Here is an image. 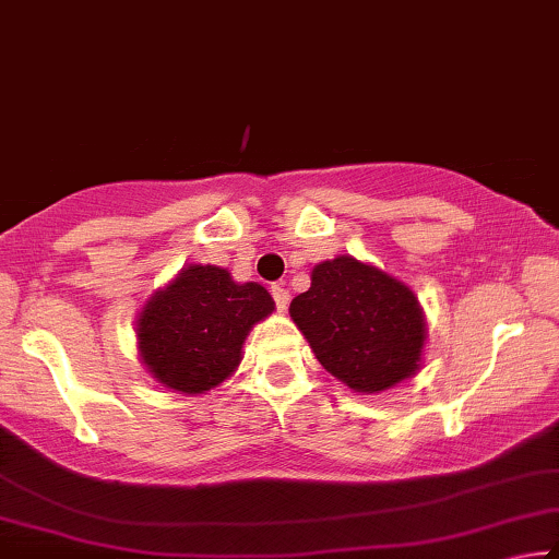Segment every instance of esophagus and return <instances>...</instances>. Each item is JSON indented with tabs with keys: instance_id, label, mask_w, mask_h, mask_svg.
Returning <instances> with one entry per match:
<instances>
[{
	"instance_id": "1",
	"label": "esophagus",
	"mask_w": 559,
	"mask_h": 559,
	"mask_svg": "<svg viewBox=\"0 0 559 559\" xmlns=\"http://www.w3.org/2000/svg\"><path fill=\"white\" fill-rule=\"evenodd\" d=\"M272 297H274V305H277L280 312H285L289 305V292L282 285H272Z\"/></svg>"
}]
</instances>
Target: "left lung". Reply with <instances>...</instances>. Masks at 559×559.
<instances>
[{"mask_svg":"<svg viewBox=\"0 0 559 559\" xmlns=\"http://www.w3.org/2000/svg\"><path fill=\"white\" fill-rule=\"evenodd\" d=\"M309 280L289 317L334 380L377 394L423 369L427 322L405 282L352 254L314 264Z\"/></svg>","mask_w":559,"mask_h":559,"instance_id":"obj_1","label":"left lung"}]
</instances>
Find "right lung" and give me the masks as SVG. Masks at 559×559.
I'll return each mask as SVG.
<instances>
[{
    "label": "right lung",
    "instance_id": "right-lung-1",
    "mask_svg": "<svg viewBox=\"0 0 559 559\" xmlns=\"http://www.w3.org/2000/svg\"><path fill=\"white\" fill-rule=\"evenodd\" d=\"M272 312L274 299L257 282L187 264L136 314V355L162 388L207 394L237 372L247 334Z\"/></svg>",
    "mask_w": 559,
    "mask_h": 559
}]
</instances>
